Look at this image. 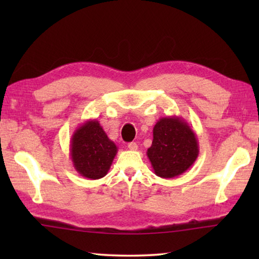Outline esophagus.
Wrapping results in <instances>:
<instances>
[{
    "instance_id": "34e87169",
    "label": "esophagus",
    "mask_w": 259,
    "mask_h": 259,
    "mask_svg": "<svg viewBox=\"0 0 259 259\" xmlns=\"http://www.w3.org/2000/svg\"><path fill=\"white\" fill-rule=\"evenodd\" d=\"M128 148L129 150H131V151H137V148H138V145L136 143H129L128 144Z\"/></svg>"
}]
</instances>
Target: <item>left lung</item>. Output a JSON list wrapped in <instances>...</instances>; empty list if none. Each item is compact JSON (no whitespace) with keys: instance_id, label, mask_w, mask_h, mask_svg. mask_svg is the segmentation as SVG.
I'll return each mask as SVG.
<instances>
[{"instance_id":"8db88e82","label":"left lung","mask_w":259,"mask_h":259,"mask_svg":"<svg viewBox=\"0 0 259 259\" xmlns=\"http://www.w3.org/2000/svg\"><path fill=\"white\" fill-rule=\"evenodd\" d=\"M199 155L198 138L181 116H164L153 128L147 157L156 176L177 177L190 169Z\"/></svg>"}]
</instances>
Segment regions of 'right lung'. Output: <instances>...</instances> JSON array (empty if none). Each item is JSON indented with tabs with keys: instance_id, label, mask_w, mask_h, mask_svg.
<instances>
[{
	"instance_id": "obj_1",
	"label": "right lung",
	"mask_w": 259,
	"mask_h": 259,
	"mask_svg": "<svg viewBox=\"0 0 259 259\" xmlns=\"http://www.w3.org/2000/svg\"><path fill=\"white\" fill-rule=\"evenodd\" d=\"M117 153V147L97 120H88L74 131L71 159L81 176L99 179L106 176Z\"/></svg>"
}]
</instances>
